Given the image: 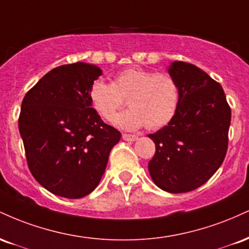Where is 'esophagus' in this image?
Here are the masks:
<instances>
[{
    "label": "esophagus",
    "mask_w": 249,
    "mask_h": 249,
    "mask_svg": "<svg viewBox=\"0 0 249 249\" xmlns=\"http://www.w3.org/2000/svg\"><path fill=\"white\" fill-rule=\"evenodd\" d=\"M123 139L126 142H134L136 139H138V136L136 134H128V133H124L123 134Z\"/></svg>",
    "instance_id": "1"
}]
</instances>
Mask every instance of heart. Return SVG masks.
I'll return each instance as SVG.
<instances>
[{"label":"heart","mask_w":249,"mask_h":249,"mask_svg":"<svg viewBox=\"0 0 249 249\" xmlns=\"http://www.w3.org/2000/svg\"><path fill=\"white\" fill-rule=\"evenodd\" d=\"M128 99L130 110L115 120L117 126L157 130L171 122L179 105L178 83L167 72L130 68L118 72L112 83L95 81L89 89V101L95 112L107 122L113 121Z\"/></svg>","instance_id":"heart-1"}]
</instances>
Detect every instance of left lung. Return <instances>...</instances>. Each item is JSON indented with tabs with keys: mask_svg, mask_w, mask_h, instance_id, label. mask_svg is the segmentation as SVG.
Masks as SVG:
<instances>
[{
	"mask_svg": "<svg viewBox=\"0 0 249 249\" xmlns=\"http://www.w3.org/2000/svg\"><path fill=\"white\" fill-rule=\"evenodd\" d=\"M179 87V105L171 122L148 134L156 153L148 161L153 182L170 193L204 185L221 166L228 147L231 107L218 82L185 62L168 69Z\"/></svg>",
	"mask_w": 249,
	"mask_h": 249,
	"instance_id": "1",
	"label": "left lung"
}]
</instances>
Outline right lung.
Instances as JSON below:
<instances>
[{"label": "right lung", "mask_w": 249, "mask_h": 249, "mask_svg": "<svg viewBox=\"0 0 249 249\" xmlns=\"http://www.w3.org/2000/svg\"><path fill=\"white\" fill-rule=\"evenodd\" d=\"M102 75L96 65L64 64L25 93L18 117L31 174L56 196L79 199L98 186L108 154L122 134L105 124L89 101Z\"/></svg>", "instance_id": "right-lung-1"}]
</instances>
